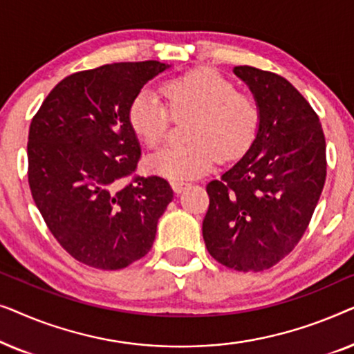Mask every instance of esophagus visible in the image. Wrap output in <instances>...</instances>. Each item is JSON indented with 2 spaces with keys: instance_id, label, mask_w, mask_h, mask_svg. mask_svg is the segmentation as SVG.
Masks as SVG:
<instances>
[{
  "instance_id": "34e87169",
  "label": "esophagus",
  "mask_w": 354,
  "mask_h": 354,
  "mask_svg": "<svg viewBox=\"0 0 354 354\" xmlns=\"http://www.w3.org/2000/svg\"><path fill=\"white\" fill-rule=\"evenodd\" d=\"M187 187H188L187 182H172V188L176 193H180L183 188H187Z\"/></svg>"
}]
</instances>
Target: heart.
<instances>
[{
    "mask_svg": "<svg viewBox=\"0 0 354 354\" xmlns=\"http://www.w3.org/2000/svg\"><path fill=\"white\" fill-rule=\"evenodd\" d=\"M166 104L151 91L142 90L129 106V124L135 135L156 147L174 120L192 119L183 147H166L149 154L148 169L169 180L201 177L221 161L243 156L258 137L261 108L258 100L212 69H198L161 86Z\"/></svg>",
    "mask_w": 354,
    "mask_h": 354,
    "instance_id": "heart-1",
    "label": "heart"
}]
</instances>
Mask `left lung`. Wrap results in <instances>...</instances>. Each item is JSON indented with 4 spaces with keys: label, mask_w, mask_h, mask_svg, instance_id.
Listing matches in <instances>:
<instances>
[{
    "label": "left lung",
    "mask_w": 354,
    "mask_h": 354,
    "mask_svg": "<svg viewBox=\"0 0 354 354\" xmlns=\"http://www.w3.org/2000/svg\"><path fill=\"white\" fill-rule=\"evenodd\" d=\"M234 72L258 100L261 125L245 156L206 185L203 239L217 263L259 272L292 253L311 222L327 176L326 137L287 79L251 66Z\"/></svg>",
    "instance_id": "1"
}]
</instances>
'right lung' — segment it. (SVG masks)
<instances>
[{"instance_id":"add662e5","label":"right lung","mask_w":354,"mask_h":354,"mask_svg":"<svg viewBox=\"0 0 354 354\" xmlns=\"http://www.w3.org/2000/svg\"><path fill=\"white\" fill-rule=\"evenodd\" d=\"M158 61L114 62L67 75L28 129V185L48 229L72 258L118 270L151 250L172 201L166 178L137 176L142 158L129 106Z\"/></svg>"}]
</instances>
